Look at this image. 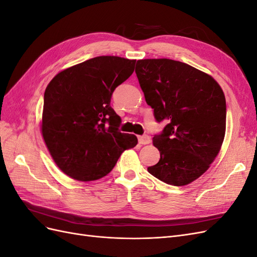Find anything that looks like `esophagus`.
Returning a JSON list of instances; mask_svg holds the SVG:
<instances>
[{
  "label": "esophagus",
  "mask_w": 257,
  "mask_h": 257,
  "mask_svg": "<svg viewBox=\"0 0 257 257\" xmlns=\"http://www.w3.org/2000/svg\"><path fill=\"white\" fill-rule=\"evenodd\" d=\"M150 142H151L150 137L147 136V135L138 137V143L141 145H148V144H150Z\"/></svg>",
  "instance_id": "obj_1"
}]
</instances>
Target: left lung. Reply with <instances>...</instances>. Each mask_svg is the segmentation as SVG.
<instances>
[{
	"label": "left lung",
	"mask_w": 257,
	"mask_h": 257,
	"mask_svg": "<svg viewBox=\"0 0 257 257\" xmlns=\"http://www.w3.org/2000/svg\"><path fill=\"white\" fill-rule=\"evenodd\" d=\"M135 73L157 122L161 159L148 172L170 185L196 180L219 153L226 127L224 93L211 76L169 59L138 60Z\"/></svg>",
	"instance_id": "obj_1"
}]
</instances>
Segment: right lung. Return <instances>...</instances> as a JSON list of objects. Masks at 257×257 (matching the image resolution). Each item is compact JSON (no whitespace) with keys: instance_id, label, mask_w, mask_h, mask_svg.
<instances>
[{"instance_id":"add662e5","label":"right lung","mask_w":257,"mask_h":257,"mask_svg":"<svg viewBox=\"0 0 257 257\" xmlns=\"http://www.w3.org/2000/svg\"><path fill=\"white\" fill-rule=\"evenodd\" d=\"M136 60L96 57L60 72L44 94L42 134L58 167L73 179L93 181L109 174L122 152L134 148L121 133L110 106L114 89L133 74Z\"/></svg>"}]
</instances>
